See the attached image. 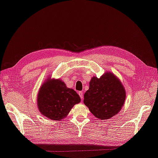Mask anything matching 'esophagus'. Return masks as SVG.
I'll list each match as a JSON object with an SVG mask.
<instances>
[{
  "label": "esophagus",
  "instance_id": "34e87169",
  "mask_svg": "<svg viewBox=\"0 0 158 158\" xmlns=\"http://www.w3.org/2000/svg\"><path fill=\"white\" fill-rule=\"evenodd\" d=\"M78 94H79V96H80V98L82 100L83 99V92L82 91H79L78 92Z\"/></svg>",
  "mask_w": 158,
  "mask_h": 158
}]
</instances>
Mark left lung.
Returning <instances> with one entry per match:
<instances>
[{
  "instance_id": "left-lung-1",
  "label": "left lung",
  "mask_w": 158,
  "mask_h": 158,
  "mask_svg": "<svg viewBox=\"0 0 158 158\" xmlns=\"http://www.w3.org/2000/svg\"><path fill=\"white\" fill-rule=\"evenodd\" d=\"M125 98L120 80L113 73H106L100 78H92L84 95V103L95 117L106 120L120 111Z\"/></svg>"
}]
</instances>
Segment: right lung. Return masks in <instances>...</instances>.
Listing matches in <instances>:
<instances>
[{
  "label": "right lung",
  "mask_w": 158,
  "mask_h": 158,
  "mask_svg": "<svg viewBox=\"0 0 158 158\" xmlns=\"http://www.w3.org/2000/svg\"><path fill=\"white\" fill-rule=\"evenodd\" d=\"M37 102L43 115L53 120H60L80 102V98L76 91L67 88L62 80L48 79L41 86Z\"/></svg>",
  "instance_id": "add662e5"
}]
</instances>
